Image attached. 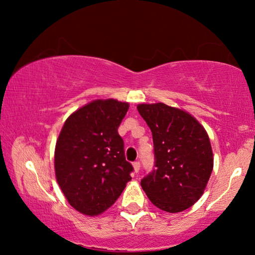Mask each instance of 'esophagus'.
Masks as SVG:
<instances>
[{"instance_id":"esophagus-1","label":"esophagus","mask_w":255,"mask_h":255,"mask_svg":"<svg viewBox=\"0 0 255 255\" xmlns=\"http://www.w3.org/2000/svg\"><path fill=\"white\" fill-rule=\"evenodd\" d=\"M133 168H134V172L138 173L139 169H140V162H139V161H134V162H133Z\"/></svg>"}]
</instances>
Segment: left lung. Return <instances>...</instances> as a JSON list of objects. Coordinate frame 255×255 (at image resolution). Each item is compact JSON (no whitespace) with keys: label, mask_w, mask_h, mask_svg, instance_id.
I'll return each instance as SVG.
<instances>
[{"label":"left lung","mask_w":255,"mask_h":255,"mask_svg":"<svg viewBox=\"0 0 255 255\" xmlns=\"http://www.w3.org/2000/svg\"><path fill=\"white\" fill-rule=\"evenodd\" d=\"M152 131L154 168L140 184L149 201L167 212H181L202 196L214 167L204 128L186 111L163 103L139 104Z\"/></svg>","instance_id":"8db88e82"}]
</instances>
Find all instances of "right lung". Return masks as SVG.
I'll return each mask as SVG.
<instances>
[{
	"label": "right lung",
	"instance_id": "1",
	"mask_svg": "<svg viewBox=\"0 0 255 255\" xmlns=\"http://www.w3.org/2000/svg\"><path fill=\"white\" fill-rule=\"evenodd\" d=\"M128 104L97 100L67 118L55 145V176L68 203L88 216L102 214L123 193L133 167L118 128Z\"/></svg>",
	"mask_w": 255,
	"mask_h": 255
}]
</instances>
